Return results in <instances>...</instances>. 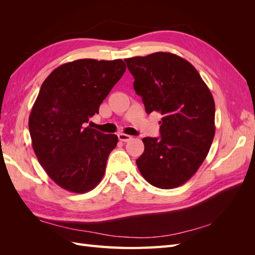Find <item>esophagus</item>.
I'll return each instance as SVG.
<instances>
[{
  "label": "esophagus",
  "instance_id": "obj_1",
  "mask_svg": "<svg viewBox=\"0 0 255 255\" xmlns=\"http://www.w3.org/2000/svg\"><path fill=\"white\" fill-rule=\"evenodd\" d=\"M118 138H119L120 141L128 142V141H129L130 139H132V136L127 135V134H123V133H119V134H118Z\"/></svg>",
  "mask_w": 255,
  "mask_h": 255
}]
</instances>
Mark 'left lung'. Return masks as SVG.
<instances>
[{"label": "left lung", "mask_w": 255, "mask_h": 255, "mask_svg": "<svg viewBox=\"0 0 255 255\" xmlns=\"http://www.w3.org/2000/svg\"><path fill=\"white\" fill-rule=\"evenodd\" d=\"M146 114L157 112L159 138L144 137L136 159L144 180L161 189L181 186L202 165L215 136V102L189 61L157 52L127 58Z\"/></svg>", "instance_id": "8db88e82"}]
</instances>
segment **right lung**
<instances>
[{
  "mask_svg": "<svg viewBox=\"0 0 255 255\" xmlns=\"http://www.w3.org/2000/svg\"><path fill=\"white\" fill-rule=\"evenodd\" d=\"M126 69L121 59H79L59 66L42 83L28 129L38 161L61 188L84 194L101 182L118 137L85 125Z\"/></svg>",
  "mask_w": 255,
  "mask_h": 255,
  "instance_id": "right-lung-1",
  "label": "right lung"
}]
</instances>
